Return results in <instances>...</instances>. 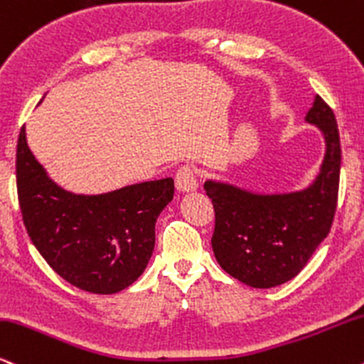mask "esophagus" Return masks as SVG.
Returning <instances> with one entry per match:
<instances>
[{
    "label": "esophagus",
    "mask_w": 364,
    "mask_h": 364,
    "mask_svg": "<svg viewBox=\"0 0 364 364\" xmlns=\"http://www.w3.org/2000/svg\"><path fill=\"white\" fill-rule=\"evenodd\" d=\"M175 183H177L178 192H194L198 189V178H196L192 166H181L177 175H175Z\"/></svg>",
    "instance_id": "esophagus-1"
}]
</instances>
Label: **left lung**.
<instances>
[{
  "mask_svg": "<svg viewBox=\"0 0 364 364\" xmlns=\"http://www.w3.org/2000/svg\"><path fill=\"white\" fill-rule=\"evenodd\" d=\"M305 122L326 143L318 173L298 191H254L208 178L216 225L211 245L223 271L252 288L288 283L306 266L334 220L341 173V141L336 115L318 95Z\"/></svg>",
  "mask_w": 364,
  "mask_h": 364,
  "instance_id": "obj_1",
  "label": "left lung"
}]
</instances>
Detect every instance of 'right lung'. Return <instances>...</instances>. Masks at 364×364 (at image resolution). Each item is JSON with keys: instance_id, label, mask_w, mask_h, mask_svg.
Wrapping results in <instances>:
<instances>
[{"instance_id": "obj_1", "label": "right lung", "mask_w": 364, "mask_h": 364, "mask_svg": "<svg viewBox=\"0 0 364 364\" xmlns=\"http://www.w3.org/2000/svg\"><path fill=\"white\" fill-rule=\"evenodd\" d=\"M16 189L30 240L68 283L114 294L134 283L155 249V223L173 199V178L76 194L50 178L27 144H16Z\"/></svg>"}]
</instances>
